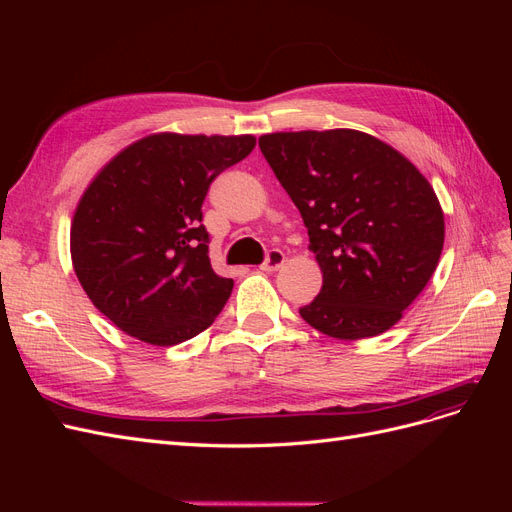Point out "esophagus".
<instances>
[{
  "label": "esophagus",
  "mask_w": 512,
  "mask_h": 512,
  "mask_svg": "<svg viewBox=\"0 0 512 512\" xmlns=\"http://www.w3.org/2000/svg\"><path fill=\"white\" fill-rule=\"evenodd\" d=\"M284 262H286V256H284L282 250H271L267 254V260L260 265V269L262 271H277V269L284 265Z\"/></svg>",
  "instance_id": "esophagus-1"
}]
</instances>
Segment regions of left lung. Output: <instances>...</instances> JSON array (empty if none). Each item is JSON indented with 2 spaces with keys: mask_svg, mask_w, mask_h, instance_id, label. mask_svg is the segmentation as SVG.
I'll list each match as a JSON object with an SVG mask.
<instances>
[{
  "mask_svg": "<svg viewBox=\"0 0 512 512\" xmlns=\"http://www.w3.org/2000/svg\"><path fill=\"white\" fill-rule=\"evenodd\" d=\"M258 145L301 211L322 271L301 318L335 339L389 331L442 254L444 213L431 183L404 153L350 128L262 134Z\"/></svg>",
  "mask_w": 512,
  "mask_h": 512,
  "instance_id": "1",
  "label": "left lung"
}]
</instances>
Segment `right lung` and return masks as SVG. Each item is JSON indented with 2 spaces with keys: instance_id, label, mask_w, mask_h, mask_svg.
Here are the masks:
<instances>
[{
  "instance_id": "1",
  "label": "right lung",
  "mask_w": 512,
  "mask_h": 512,
  "mask_svg": "<svg viewBox=\"0 0 512 512\" xmlns=\"http://www.w3.org/2000/svg\"><path fill=\"white\" fill-rule=\"evenodd\" d=\"M252 134L156 132L108 160L85 188L70 226V256L89 301L126 335L175 346L209 329L230 277L211 269L203 200Z\"/></svg>"
}]
</instances>
